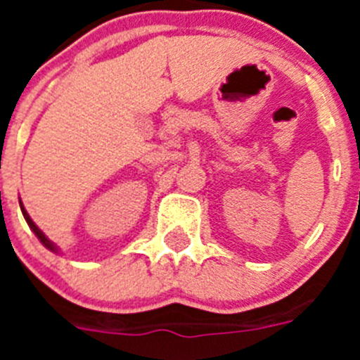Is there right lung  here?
Listing matches in <instances>:
<instances>
[{
    "label": "right lung",
    "instance_id": "obj_1",
    "mask_svg": "<svg viewBox=\"0 0 360 360\" xmlns=\"http://www.w3.org/2000/svg\"><path fill=\"white\" fill-rule=\"evenodd\" d=\"M19 207H21V212H23V216H25V219H27V224H28V227L32 229V232H34V234H36L37 236V240L41 241V243L44 245V247H46V249L50 250V252H53V254H61V250H59V247H57L56 243H53V241H50L49 238L44 236V232L41 231L39 227H37L36 224H34V221H32V218L30 216H28V212L25 211V207H23V203L19 202Z\"/></svg>",
    "mask_w": 360,
    "mask_h": 360
}]
</instances>
